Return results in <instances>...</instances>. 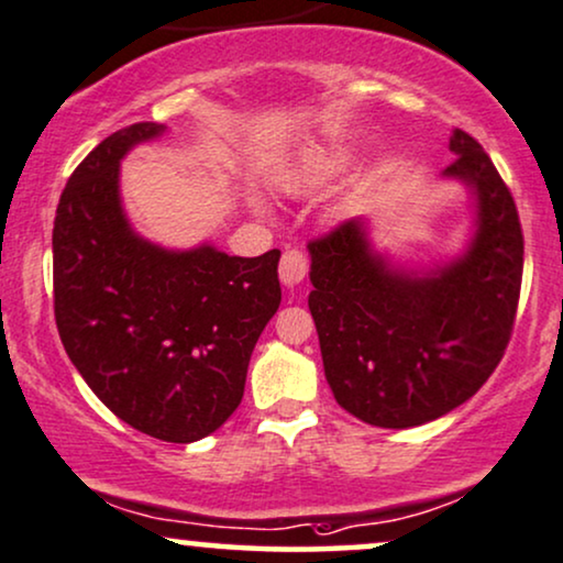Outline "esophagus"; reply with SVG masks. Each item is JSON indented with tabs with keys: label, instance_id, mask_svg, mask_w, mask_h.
I'll list each match as a JSON object with an SVG mask.
<instances>
[{
	"label": "esophagus",
	"instance_id": "1",
	"mask_svg": "<svg viewBox=\"0 0 563 563\" xmlns=\"http://www.w3.org/2000/svg\"><path fill=\"white\" fill-rule=\"evenodd\" d=\"M305 274H308V258L300 250H287L279 263V279L284 287H297L305 279Z\"/></svg>",
	"mask_w": 563,
	"mask_h": 563
}]
</instances>
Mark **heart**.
<instances>
[{
  "label": "heart",
  "instance_id": "b5f03b06",
  "mask_svg": "<svg viewBox=\"0 0 563 563\" xmlns=\"http://www.w3.org/2000/svg\"><path fill=\"white\" fill-rule=\"evenodd\" d=\"M336 169H339L336 158H323V162H313V164H295V166H289V169L282 172L279 183L284 190L289 192V196H305V192L316 190L318 185L325 183V179L334 175ZM250 206H253L258 213H266L263 200L258 196L250 198Z\"/></svg>",
  "mask_w": 563,
  "mask_h": 563
}]
</instances>
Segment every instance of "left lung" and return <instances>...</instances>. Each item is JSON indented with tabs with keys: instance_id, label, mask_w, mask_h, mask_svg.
I'll return each mask as SVG.
<instances>
[{
	"instance_id": "8db88e82",
	"label": "left lung",
	"mask_w": 563,
	"mask_h": 563,
	"mask_svg": "<svg viewBox=\"0 0 563 563\" xmlns=\"http://www.w3.org/2000/svg\"><path fill=\"white\" fill-rule=\"evenodd\" d=\"M441 172L473 200L460 253L409 263L378 250L371 219L308 245L323 373L367 426L415 428L464 405L509 344L525 242L515 198L475 137L454 130Z\"/></svg>"
}]
</instances>
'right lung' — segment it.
I'll use <instances>...</instances> for the list:
<instances>
[{
	"mask_svg": "<svg viewBox=\"0 0 563 563\" xmlns=\"http://www.w3.org/2000/svg\"><path fill=\"white\" fill-rule=\"evenodd\" d=\"M166 133L156 122L117 130L67 179L52 234L54 316L67 357L117 418L192 443L240 407L250 355L282 302V253L177 250L135 232L120 164Z\"/></svg>",
	"mask_w": 563,
	"mask_h": 563,
	"instance_id": "right-lung-1",
	"label": "right lung"
}]
</instances>
